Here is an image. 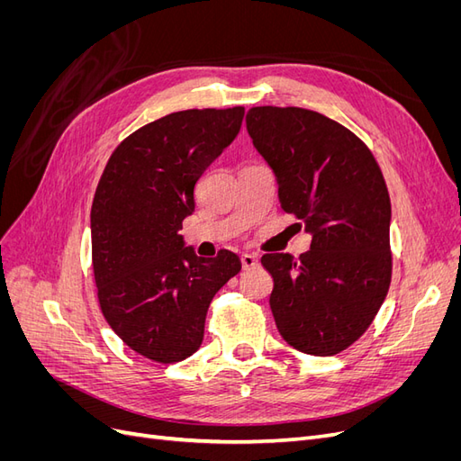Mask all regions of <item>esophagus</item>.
Instances as JSON below:
<instances>
[{"label": "esophagus", "instance_id": "34e87169", "mask_svg": "<svg viewBox=\"0 0 461 461\" xmlns=\"http://www.w3.org/2000/svg\"><path fill=\"white\" fill-rule=\"evenodd\" d=\"M240 261H242V267H244V269L256 267V265L259 263V259H258L256 254H242V256H240Z\"/></svg>", "mask_w": 461, "mask_h": 461}]
</instances>
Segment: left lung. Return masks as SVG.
I'll return each mask as SVG.
<instances>
[{
    "label": "left lung",
    "mask_w": 461,
    "mask_h": 461,
    "mask_svg": "<svg viewBox=\"0 0 461 461\" xmlns=\"http://www.w3.org/2000/svg\"><path fill=\"white\" fill-rule=\"evenodd\" d=\"M246 129L275 173L281 207L312 234L298 259L261 258L276 329L303 354H339L367 330L390 286L383 173L354 132L312 109L252 107Z\"/></svg>",
    "instance_id": "left-lung-1"
}]
</instances>
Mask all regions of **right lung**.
Here are the masks:
<instances>
[{
  "label": "right lung",
  "mask_w": 461,
  "mask_h": 461,
  "mask_svg": "<svg viewBox=\"0 0 461 461\" xmlns=\"http://www.w3.org/2000/svg\"><path fill=\"white\" fill-rule=\"evenodd\" d=\"M244 107L186 109L138 129L105 165L90 213L97 300L117 337L140 356L175 364L198 350L207 308L240 271L221 249L185 244L194 186L236 134Z\"/></svg>",
  "instance_id": "obj_1"
}]
</instances>
